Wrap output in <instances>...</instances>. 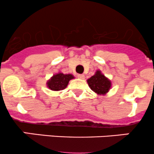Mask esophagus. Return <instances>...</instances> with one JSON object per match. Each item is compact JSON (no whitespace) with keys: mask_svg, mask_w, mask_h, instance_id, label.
Returning <instances> with one entry per match:
<instances>
[{"mask_svg":"<svg viewBox=\"0 0 154 154\" xmlns=\"http://www.w3.org/2000/svg\"><path fill=\"white\" fill-rule=\"evenodd\" d=\"M77 77L80 79H82V80H83V79L85 78V76L83 75V74H78V75H77Z\"/></svg>","mask_w":154,"mask_h":154,"instance_id":"esophagus-1","label":"esophagus"}]
</instances>
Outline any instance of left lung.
<instances>
[{
	"instance_id": "obj_1",
	"label": "left lung",
	"mask_w": 154,
	"mask_h": 154,
	"mask_svg": "<svg viewBox=\"0 0 154 154\" xmlns=\"http://www.w3.org/2000/svg\"><path fill=\"white\" fill-rule=\"evenodd\" d=\"M88 86L93 91L98 95H104L111 88L112 83L105 77L100 70H97L95 74L87 80Z\"/></svg>"
}]
</instances>
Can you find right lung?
<instances>
[{"label":"right lung","mask_w":154,"mask_h":154,"mask_svg":"<svg viewBox=\"0 0 154 154\" xmlns=\"http://www.w3.org/2000/svg\"><path fill=\"white\" fill-rule=\"evenodd\" d=\"M74 78V77L72 74H64L63 73L59 72L51 77L47 82V86L52 91L63 90L67 87L70 80Z\"/></svg>","instance_id":"obj_1"}]
</instances>
